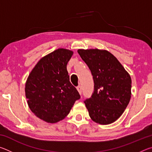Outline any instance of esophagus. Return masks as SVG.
Segmentation results:
<instances>
[{
    "label": "esophagus",
    "instance_id": "esophagus-1",
    "mask_svg": "<svg viewBox=\"0 0 152 152\" xmlns=\"http://www.w3.org/2000/svg\"><path fill=\"white\" fill-rule=\"evenodd\" d=\"M76 89H77V91H78V92H79V94H82V87H81V86H78L76 87Z\"/></svg>",
    "mask_w": 152,
    "mask_h": 152
}]
</instances>
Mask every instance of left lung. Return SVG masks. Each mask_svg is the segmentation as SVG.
I'll use <instances>...</instances> for the list:
<instances>
[{
    "mask_svg": "<svg viewBox=\"0 0 152 152\" xmlns=\"http://www.w3.org/2000/svg\"><path fill=\"white\" fill-rule=\"evenodd\" d=\"M91 71L94 92L84 101L89 116L101 125L110 124L125 111L132 95V79L117 59L107 50H78Z\"/></svg>",
    "mask_w": 152,
    "mask_h": 152,
    "instance_id": "left-lung-1",
    "label": "left lung"
}]
</instances>
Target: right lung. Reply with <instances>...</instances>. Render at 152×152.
I'll return each mask as SVG.
<instances>
[{
    "mask_svg": "<svg viewBox=\"0 0 152 152\" xmlns=\"http://www.w3.org/2000/svg\"><path fill=\"white\" fill-rule=\"evenodd\" d=\"M72 55V51L58 49L41 59L28 76L25 88L27 104L35 116L45 122L64 119L80 99L67 71Z\"/></svg>",
    "mask_w": 152,
    "mask_h": 152,
    "instance_id": "obj_1",
    "label": "right lung"
}]
</instances>
